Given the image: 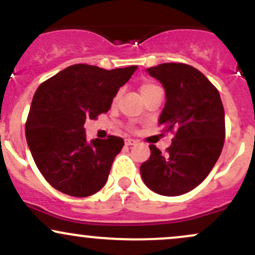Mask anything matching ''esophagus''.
Wrapping results in <instances>:
<instances>
[{"instance_id": "34e87169", "label": "esophagus", "mask_w": 255, "mask_h": 255, "mask_svg": "<svg viewBox=\"0 0 255 255\" xmlns=\"http://www.w3.org/2000/svg\"><path fill=\"white\" fill-rule=\"evenodd\" d=\"M136 140L134 139H126V145L127 146H131V145H135L136 144Z\"/></svg>"}]
</instances>
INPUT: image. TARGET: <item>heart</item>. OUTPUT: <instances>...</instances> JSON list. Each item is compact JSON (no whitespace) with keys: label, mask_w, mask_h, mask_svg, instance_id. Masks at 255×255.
<instances>
[{"label":"heart","mask_w":255,"mask_h":255,"mask_svg":"<svg viewBox=\"0 0 255 255\" xmlns=\"http://www.w3.org/2000/svg\"><path fill=\"white\" fill-rule=\"evenodd\" d=\"M156 89H158L157 85H154L152 83H145L141 85V87H140V92H141V96H142V95H145V93L151 92V91H153Z\"/></svg>","instance_id":"obj_1"}]
</instances>
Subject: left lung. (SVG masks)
<instances>
[{
    "mask_svg": "<svg viewBox=\"0 0 255 255\" xmlns=\"http://www.w3.org/2000/svg\"><path fill=\"white\" fill-rule=\"evenodd\" d=\"M146 72L165 90L158 124L174 131L168 152L150 145L151 156L140 166L142 181L165 197L191 192L206 178L221 156L225 137L221 96L200 71L183 63H162Z\"/></svg>",
    "mask_w": 255,
    "mask_h": 255,
    "instance_id": "1",
    "label": "left lung"
}]
</instances>
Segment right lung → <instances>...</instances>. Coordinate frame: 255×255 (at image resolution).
Segmentation results:
<instances>
[{
	"instance_id": "right-lung-1",
	"label": "right lung",
	"mask_w": 255,
	"mask_h": 255,
	"mask_svg": "<svg viewBox=\"0 0 255 255\" xmlns=\"http://www.w3.org/2000/svg\"><path fill=\"white\" fill-rule=\"evenodd\" d=\"M137 66L107 71L73 64L48 79L34 93L26 140L38 170L57 191L89 197L105 186L122 137L87 141L85 122L110 109L119 89Z\"/></svg>"
}]
</instances>
